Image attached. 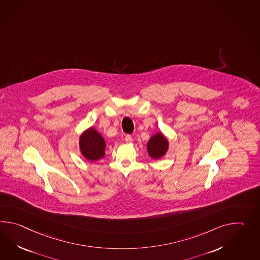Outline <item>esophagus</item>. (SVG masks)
Masks as SVG:
<instances>
[{
    "instance_id": "obj_1",
    "label": "esophagus",
    "mask_w": 260,
    "mask_h": 260,
    "mask_svg": "<svg viewBox=\"0 0 260 260\" xmlns=\"http://www.w3.org/2000/svg\"><path fill=\"white\" fill-rule=\"evenodd\" d=\"M125 141H126L127 144H131V143H133V137L131 135H126Z\"/></svg>"
}]
</instances>
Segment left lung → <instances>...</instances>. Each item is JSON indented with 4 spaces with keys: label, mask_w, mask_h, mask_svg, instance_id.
<instances>
[{
    "label": "left lung",
    "mask_w": 260,
    "mask_h": 260,
    "mask_svg": "<svg viewBox=\"0 0 260 260\" xmlns=\"http://www.w3.org/2000/svg\"><path fill=\"white\" fill-rule=\"evenodd\" d=\"M169 148L167 138L161 133H157L151 137L147 143V152L154 159H158L166 154Z\"/></svg>",
    "instance_id": "8db88e82"
}]
</instances>
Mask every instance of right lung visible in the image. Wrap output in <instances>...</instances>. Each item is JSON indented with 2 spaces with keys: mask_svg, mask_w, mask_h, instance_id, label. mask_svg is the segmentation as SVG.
Instances as JSON below:
<instances>
[{
  "mask_svg": "<svg viewBox=\"0 0 260 260\" xmlns=\"http://www.w3.org/2000/svg\"><path fill=\"white\" fill-rule=\"evenodd\" d=\"M81 154L89 161H96L105 155L106 144L104 137L95 129L89 127L81 134L79 139Z\"/></svg>",
  "mask_w": 260,
  "mask_h": 260,
  "instance_id": "right-lung-1",
  "label": "right lung"
}]
</instances>
